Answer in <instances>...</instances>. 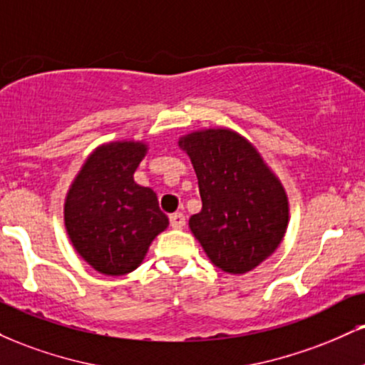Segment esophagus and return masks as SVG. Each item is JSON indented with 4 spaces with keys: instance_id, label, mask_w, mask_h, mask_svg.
Segmentation results:
<instances>
[{
    "instance_id": "obj_1",
    "label": "esophagus",
    "mask_w": 365,
    "mask_h": 365,
    "mask_svg": "<svg viewBox=\"0 0 365 365\" xmlns=\"http://www.w3.org/2000/svg\"><path fill=\"white\" fill-rule=\"evenodd\" d=\"M170 225L173 230H182L185 226V216L182 212H175L170 216Z\"/></svg>"
}]
</instances>
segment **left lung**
Here are the masks:
<instances>
[{
    "mask_svg": "<svg viewBox=\"0 0 365 365\" xmlns=\"http://www.w3.org/2000/svg\"><path fill=\"white\" fill-rule=\"evenodd\" d=\"M194 166L202 210L192 235L217 269L247 274L282 243L289 226L287 192L258 149L236 130L209 127L180 135Z\"/></svg>",
    "mask_w": 365,
    "mask_h": 365,
    "instance_id": "obj_1",
    "label": "left lung"
}]
</instances>
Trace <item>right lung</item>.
<instances>
[{"instance_id":"right-lung-1","label":"right lung","mask_w":365,"mask_h":365,"mask_svg":"<svg viewBox=\"0 0 365 365\" xmlns=\"http://www.w3.org/2000/svg\"><path fill=\"white\" fill-rule=\"evenodd\" d=\"M148 143L110 140L90 153L64 199V227L73 248L103 275L130 274L170 221L153 188L134 182Z\"/></svg>"}]
</instances>
